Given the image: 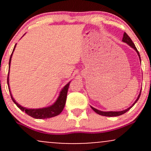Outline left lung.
<instances>
[{
	"instance_id": "left-lung-1",
	"label": "left lung",
	"mask_w": 151,
	"mask_h": 151,
	"mask_svg": "<svg viewBox=\"0 0 151 151\" xmlns=\"http://www.w3.org/2000/svg\"><path fill=\"white\" fill-rule=\"evenodd\" d=\"M122 41L124 42L127 43V44L129 45V46H131V47L133 48V49L136 50L137 54H138V57H139L140 60H141V57H140V54H139V52H138V50H137L136 46H135V45H134V43L133 42V41L131 40V38H130L129 36L128 35L126 34V32H124V37H123V39H122ZM141 91H140V93H139V95H138V98L136 99V101H135L134 103H133V104L129 107V108H128L127 109H125V110H124V111H101L98 110V109L93 108V107H92V106H91V108L94 111L96 112V114H99V115H101V116H121V115H122V114L126 113V112H127L128 111L130 110V109L132 108L133 106H134L135 104H136V102L138 101V99L140 98V96H141Z\"/></svg>"
}]
</instances>
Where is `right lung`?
Wrapping results in <instances>:
<instances>
[{
    "label": "right lung",
    "mask_w": 151,
    "mask_h": 151,
    "mask_svg": "<svg viewBox=\"0 0 151 151\" xmlns=\"http://www.w3.org/2000/svg\"><path fill=\"white\" fill-rule=\"evenodd\" d=\"M15 46L16 44L13 48V52H12L11 55H10V58L9 60V71H10V62H11V58L13 56V53L14 52ZM7 81H8V89H9V91L10 93V96H11L12 100L14 103L16 104L17 106L22 111H24L26 113L27 115H29L30 116L34 118V119H48V118H52L54 116H56L60 114L61 112L63 111L64 107L65 106L66 103V99H67V91H68L69 86H70V83L66 84L64 86L63 89H62V91H60V95H59L58 99L56 100V101L52 105L48 107H45V108H41V109H27L25 107L22 106L19 104L18 103H17L15 101V100L13 99V96H12L11 92H10V86H9V72H8V79H7Z\"/></svg>",
    "instance_id": "right-lung-1"
}]
</instances>
